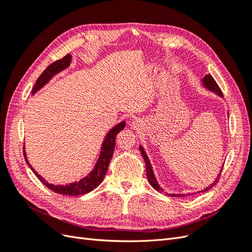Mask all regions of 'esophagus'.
Wrapping results in <instances>:
<instances>
[{
  "label": "esophagus",
  "mask_w": 252,
  "mask_h": 252,
  "mask_svg": "<svg viewBox=\"0 0 252 252\" xmlns=\"http://www.w3.org/2000/svg\"><path fill=\"white\" fill-rule=\"evenodd\" d=\"M133 124H134V125H135V124H136V123H133Z\"/></svg>",
  "instance_id": "esophagus-1"
}]
</instances>
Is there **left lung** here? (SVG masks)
Listing matches in <instances>:
<instances>
[{"label":"left lung","mask_w":252,"mask_h":252,"mask_svg":"<svg viewBox=\"0 0 252 252\" xmlns=\"http://www.w3.org/2000/svg\"><path fill=\"white\" fill-rule=\"evenodd\" d=\"M203 82H204V85H205L206 87H207L208 89H210V90H212V91H215V93H218V94H219V95H220V96L223 95V94H222V90H220V88L219 87V85L217 84V82L215 81V79L212 78V75H211V74L205 75V78L203 79ZM140 150H141V154H142L143 158H144V161H145V165H146V173H147V179H148V182L150 183V185H151L152 187H154L156 190H158V191H161V192H163V190H162L161 188H159V186H158V182H157V180H156V178H155V174H154V171H152L150 162H149V159H148V158H147V156H146V152L144 151V149H143V147H142V146H140ZM223 167H224V165H223ZM223 167H222V169H220V174L218 175L217 180H216L215 182H213L212 184L210 185V187H208V188L213 187V186H215V185L217 184V183L219 182V180H220V174H222ZM208 188H205V189H204V191H206V190H208ZM169 195H170V194H169ZM172 196H177V195L172 194ZM179 196H184V195L179 194Z\"/></svg>","instance_id":"obj_1"}]
</instances>
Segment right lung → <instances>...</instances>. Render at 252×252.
Instances as JSON below:
<instances>
[{
  "mask_svg": "<svg viewBox=\"0 0 252 252\" xmlns=\"http://www.w3.org/2000/svg\"><path fill=\"white\" fill-rule=\"evenodd\" d=\"M70 60H71V56L69 55V53H68V55H66L64 58L60 59V60H57L56 62L51 63L46 68V69H45L41 73L39 79L36 80L34 86L32 88V94H34L36 90H39L42 86H44L45 84H46L56 73H58L61 70L65 69L66 67L69 66ZM123 128H125V122H122V123L118 124L116 127H113L111 129V130L109 131V133L106 135V138L104 140L102 151H101V156H100V158H98V161H97V163H96V165L94 167V169L93 170V172H90V174L88 175V177L82 179L78 183H73V184L65 185V186H57V185L48 184V183L45 181L40 174H37L34 171V169L32 168V167L29 165L24 149H23V154H24V158H25L26 163L29 165V167H30V168H32L33 173L36 175V178L39 179L47 188L52 190L53 192L59 193V194H65V195H81V194H85V193L90 192L91 190H94V188H96L102 183L106 172H107L108 165L110 163V159H111V158L113 156L114 146H116L117 134L121 130H123Z\"/></svg>",
  "mask_w": 252,
  "mask_h": 252,
  "instance_id": "obj_1",
  "label": "right lung"
}]
</instances>
